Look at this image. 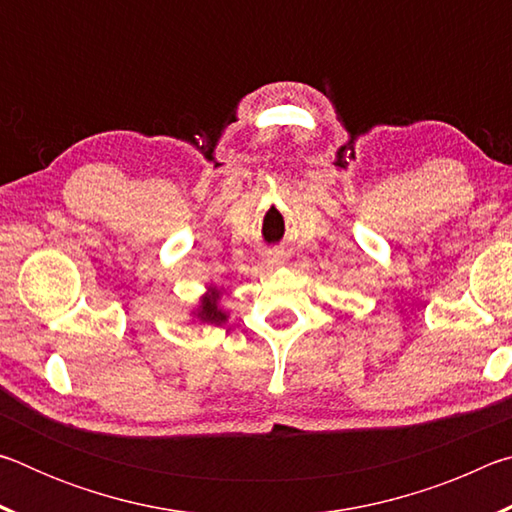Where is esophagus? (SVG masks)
Here are the masks:
<instances>
[{"mask_svg": "<svg viewBox=\"0 0 512 512\" xmlns=\"http://www.w3.org/2000/svg\"><path fill=\"white\" fill-rule=\"evenodd\" d=\"M266 262L271 266H284V262H287V253H284V250H271V253L266 255Z\"/></svg>", "mask_w": 512, "mask_h": 512, "instance_id": "esophagus-1", "label": "esophagus"}]
</instances>
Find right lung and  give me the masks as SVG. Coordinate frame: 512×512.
Here are the masks:
<instances>
[{
  "label": "right lung",
  "mask_w": 512,
  "mask_h": 512,
  "mask_svg": "<svg viewBox=\"0 0 512 512\" xmlns=\"http://www.w3.org/2000/svg\"><path fill=\"white\" fill-rule=\"evenodd\" d=\"M221 289L216 287H210L207 289V293H203L201 296V302H198L196 309L192 311L194 320H198V323H207V325H221L228 320V311H223L221 305Z\"/></svg>",
  "instance_id": "obj_1"
}]
</instances>
